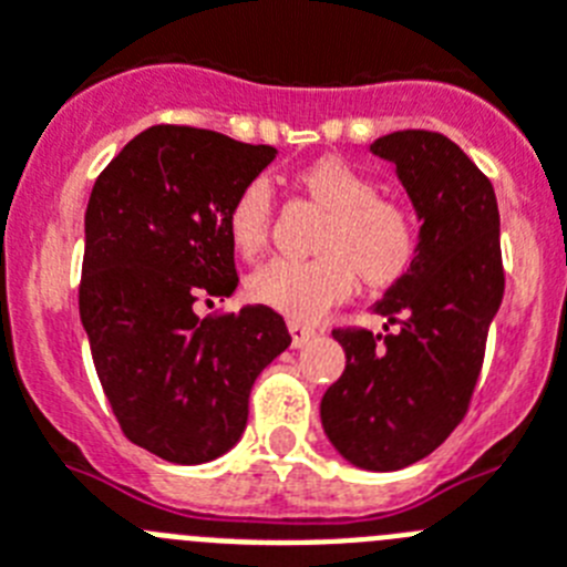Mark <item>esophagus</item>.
Listing matches in <instances>:
<instances>
[{"instance_id":"1","label":"esophagus","mask_w":567,"mask_h":567,"mask_svg":"<svg viewBox=\"0 0 567 567\" xmlns=\"http://www.w3.org/2000/svg\"><path fill=\"white\" fill-rule=\"evenodd\" d=\"M288 330H290V344L293 347H305L308 341L316 339V330L305 328V324H299V321H288Z\"/></svg>"}]
</instances>
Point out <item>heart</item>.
I'll return each instance as SVG.
<instances>
[{
    "label": "heart",
    "instance_id": "1",
    "mask_svg": "<svg viewBox=\"0 0 567 567\" xmlns=\"http://www.w3.org/2000/svg\"><path fill=\"white\" fill-rule=\"evenodd\" d=\"M299 186L330 214L319 237V259H274L248 279L254 302L288 316L319 321L330 308L350 299L355 274L370 288L395 285L412 268L417 231L401 203L384 200L379 183L341 157H319L299 172ZM274 231V192L251 181L228 214V237L237 254L254 259L268 248Z\"/></svg>",
    "mask_w": 567,
    "mask_h": 567
}]
</instances>
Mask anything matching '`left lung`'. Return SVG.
I'll return each mask as SVG.
<instances>
[{"instance_id": "8db88e82", "label": "left lung", "mask_w": 567, "mask_h": 567, "mask_svg": "<svg viewBox=\"0 0 567 567\" xmlns=\"http://www.w3.org/2000/svg\"><path fill=\"white\" fill-rule=\"evenodd\" d=\"M370 152L395 163L421 234L412 268L375 305L386 336L333 330L347 364L321 398V426L353 466L395 472L435 452L466 415L506 277L492 181L455 141L404 130Z\"/></svg>"}]
</instances>
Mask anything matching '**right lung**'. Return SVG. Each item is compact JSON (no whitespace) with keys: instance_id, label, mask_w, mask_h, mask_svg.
I'll use <instances>...</instances> for the list:
<instances>
[{"instance_id":"right-lung-1","label":"right lung","mask_w":567,"mask_h":567,"mask_svg":"<svg viewBox=\"0 0 567 567\" xmlns=\"http://www.w3.org/2000/svg\"><path fill=\"white\" fill-rule=\"evenodd\" d=\"M274 157V146L157 124L112 157L86 203L81 324L124 435L163 461L228 452L254 381L290 344L265 305L195 313L197 299L237 288L228 214Z\"/></svg>"}]
</instances>
